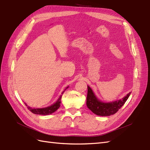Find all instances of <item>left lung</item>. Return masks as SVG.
<instances>
[{"instance_id": "left-lung-1", "label": "left lung", "mask_w": 150, "mask_h": 150, "mask_svg": "<svg viewBox=\"0 0 150 150\" xmlns=\"http://www.w3.org/2000/svg\"><path fill=\"white\" fill-rule=\"evenodd\" d=\"M131 92L126 95L122 99L111 102L103 103L99 100L95 96L93 91L88 86V94L86 98V105L88 108L93 113L99 116H110L116 113L128 100Z\"/></svg>"}]
</instances>
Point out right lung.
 <instances>
[{"label":"right lung","mask_w":150,"mask_h":150,"mask_svg":"<svg viewBox=\"0 0 150 150\" xmlns=\"http://www.w3.org/2000/svg\"><path fill=\"white\" fill-rule=\"evenodd\" d=\"M68 88V87H67L66 88V90ZM64 92V91L62 92V94H63ZM61 98H62V95H60V97L59 98V99L57 100V101L55 104H53L50 106L43 108H30V106H28V105L26 104H26V106H27L28 109L30 111H31V112H32L33 113L37 114V115H47L53 113V112H55V111H57V109H59L60 106V104L61 103Z\"/></svg>","instance_id":"obj_1"}]
</instances>
